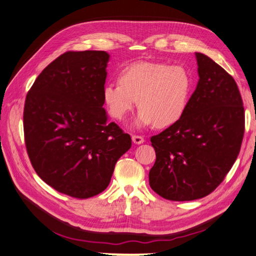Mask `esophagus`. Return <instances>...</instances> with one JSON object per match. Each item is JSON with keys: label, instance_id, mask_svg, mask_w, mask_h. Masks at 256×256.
I'll list each match as a JSON object with an SVG mask.
<instances>
[{"label": "esophagus", "instance_id": "esophagus-1", "mask_svg": "<svg viewBox=\"0 0 256 256\" xmlns=\"http://www.w3.org/2000/svg\"><path fill=\"white\" fill-rule=\"evenodd\" d=\"M132 140H133L134 144L140 145V144H142V142H144V138H142V136H140V135H133Z\"/></svg>", "mask_w": 256, "mask_h": 256}]
</instances>
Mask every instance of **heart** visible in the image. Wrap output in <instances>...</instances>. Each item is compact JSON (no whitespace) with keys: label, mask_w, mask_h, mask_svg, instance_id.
Here are the masks:
<instances>
[{"label":"heart","mask_w":256,"mask_h":256,"mask_svg":"<svg viewBox=\"0 0 256 256\" xmlns=\"http://www.w3.org/2000/svg\"><path fill=\"white\" fill-rule=\"evenodd\" d=\"M194 77L183 65L135 62L124 68L118 82L104 87V101L112 118L123 121L136 104V128L169 126L183 116L191 96Z\"/></svg>","instance_id":"obj_1"}]
</instances>
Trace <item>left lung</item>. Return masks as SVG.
I'll list each match as a JSON object with an SVG mask.
<instances>
[{
	"mask_svg": "<svg viewBox=\"0 0 256 256\" xmlns=\"http://www.w3.org/2000/svg\"><path fill=\"white\" fill-rule=\"evenodd\" d=\"M198 82L183 116L152 136L155 164L150 186L170 200L204 198L222 182L239 155L244 108L234 77L195 52Z\"/></svg>",
	"mask_w": 256,
	"mask_h": 256,
	"instance_id": "1",
	"label": "left lung"
}]
</instances>
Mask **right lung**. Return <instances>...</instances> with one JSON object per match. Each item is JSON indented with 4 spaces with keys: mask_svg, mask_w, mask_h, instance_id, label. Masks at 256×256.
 <instances>
[{
    "mask_svg": "<svg viewBox=\"0 0 256 256\" xmlns=\"http://www.w3.org/2000/svg\"><path fill=\"white\" fill-rule=\"evenodd\" d=\"M109 58L106 51L65 52L26 96L24 133L32 167L48 186L75 198L104 191L132 145L104 108Z\"/></svg>",
    "mask_w": 256,
    "mask_h": 256,
    "instance_id": "obj_1",
    "label": "right lung"
}]
</instances>
